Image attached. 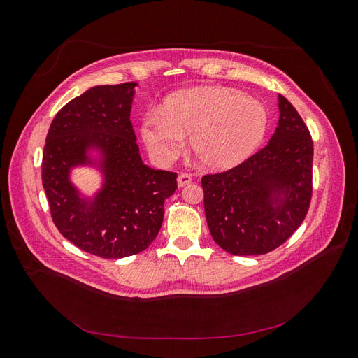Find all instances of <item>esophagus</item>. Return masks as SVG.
<instances>
[{
  "mask_svg": "<svg viewBox=\"0 0 358 358\" xmlns=\"http://www.w3.org/2000/svg\"><path fill=\"white\" fill-rule=\"evenodd\" d=\"M191 176L188 175V173H180V175L178 176V187L179 188H183V187H187L188 183H191Z\"/></svg>",
  "mask_w": 358,
  "mask_h": 358,
  "instance_id": "1",
  "label": "esophagus"
}]
</instances>
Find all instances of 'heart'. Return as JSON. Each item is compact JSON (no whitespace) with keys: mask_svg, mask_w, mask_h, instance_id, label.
<instances>
[{"mask_svg":"<svg viewBox=\"0 0 358 358\" xmlns=\"http://www.w3.org/2000/svg\"><path fill=\"white\" fill-rule=\"evenodd\" d=\"M268 128L266 106L224 86H197L166 100L164 109L148 110L140 136L158 164H170L185 149L209 170L239 166L263 143Z\"/></svg>","mask_w":358,"mask_h":358,"instance_id":"1","label":"heart"}]
</instances>
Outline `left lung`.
Listing matches in <instances>:
<instances>
[{
    "instance_id": "1",
    "label": "left lung",
    "mask_w": 358,
    "mask_h": 358,
    "mask_svg": "<svg viewBox=\"0 0 358 358\" xmlns=\"http://www.w3.org/2000/svg\"><path fill=\"white\" fill-rule=\"evenodd\" d=\"M279 119L268 143L242 164L201 179L213 241L233 255H262L301 225L312 196L313 143L303 119L278 95Z\"/></svg>"
}]
</instances>
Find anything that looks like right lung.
Wrapping results in <instances>:
<instances>
[{
    "mask_svg": "<svg viewBox=\"0 0 358 358\" xmlns=\"http://www.w3.org/2000/svg\"><path fill=\"white\" fill-rule=\"evenodd\" d=\"M136 82L92 86L57 113L43 150V188L59 233L82 251L124 258L157 237L176 173L154 170L138 154L129 121ZM76 166L101 173L86 196L71 180Z\"/></svg>",
    "mask_w": 358,
    "mask_h": 358,
    "instance_id": "obj_1",
    "label": "right lung"
}]
</instances>
